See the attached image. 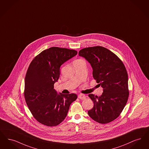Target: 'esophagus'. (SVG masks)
Instances as JSON below:
<instances>
[{
  "label": "esophagus",
  "instance_id": "34e87169",
  "mask_svg": "<svg viewBox=\"0 0 149 149\" xmlns=\"http://www.w3.org/2000/svg\"><path fill=\"white\" fill-rule=\"evenodd\" d=\"M78 97L79 98V99H81V100H84L86 98V95H84V94H79V95H78Z\"/></svg>",
  "mask_w": 149,
  "mask_h": 149
}]
</instances>
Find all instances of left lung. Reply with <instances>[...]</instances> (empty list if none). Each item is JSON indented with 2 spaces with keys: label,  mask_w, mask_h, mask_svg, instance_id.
Masks as SVG:
<instances>
[{
  "label": "left lung",
  "mask_w": 149,
  "mask_h": 149,
  "mask_svg": "<svg viewBox=\"0 0 149 149\" xmlns=\"http://www.w3.org/2000/svg\"><path fill=\"white\" fill-rule=\"evenodd\" d=\"M78 54L90 63L93 77L104 88L100 96L89 94L94 106L88 111V113L97 123H110L120 115L128 100V75L126 68L116 54L103 47L85 48Z\"/></svg>",
  "instance_id": "left-lung-1"
}]
</instances>
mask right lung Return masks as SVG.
I'll list each match as a JSON object with an SVG mask.
<instances>
[{"label": "right lung", "mask_w": 149, "mask_h": 149, "mask_svg": "<svg viewBox=\"0 0 149 149\" xmlns=\"http://www.w3.org/2000/svg\"><path fill=\"white\" fill-rule=\"evenodd\" d=\"M77 54L73 49L53 47L33 59L25 77L24 97L34 117L40 123L54 126L67 115L75 93L62 94L54 89L60 76V67Z\"/></svg>", "instance_id": "right-lung-1"}]
</instances>
